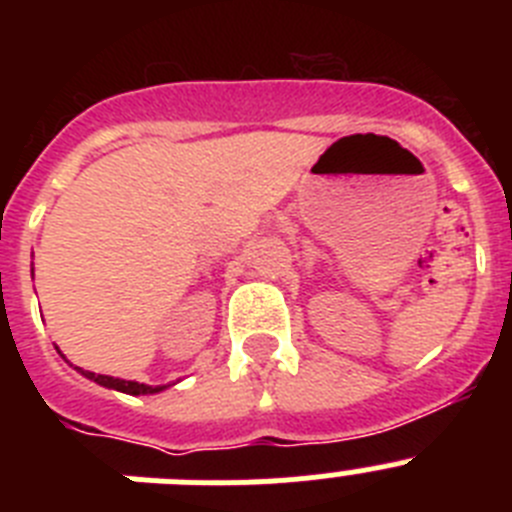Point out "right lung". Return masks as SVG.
<instances>
[{
    "mask_svg": "<svg viewBox=\"0 0 512 512\" xmlns=\"http://www.w3.org/2000/svg\"><path fill=\"white\" fill-rule=\"evenodd\" d=\"M58 354H61V351H58ZM74 369L81 374V377L92 379V382L102 384V387H107V390L125 392V395H156V392H164L166 387H169V384L151 387V384L130 382V379H117V377H110V374H94V372H87V369H81V366H74Z\"/></svg>",
    "mask_w": 512,
    "mask_h": 512,
    "instance_id": "obj_1",
    "label": "right lung"
}]
</instances>
